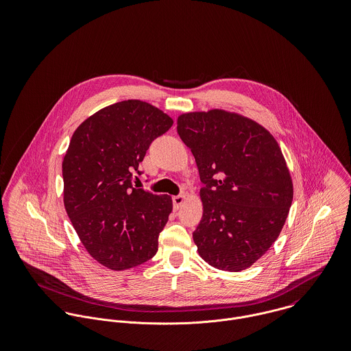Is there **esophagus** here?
Here are the masks:
<instances>
[{
	"mask_svg": "<svg viewBox=\"0 0 351 351\" xmlns=\"http://www.w3.org/2000/svg\"><path fill=\"white\" fill-rule=\"evenodd\" d=\"M171 200H173V206H174V209H176V210H178V209H180V206L182 205V202L185 200V196H184V195H178V196H174Z\"/></svg>",
	"mask_w": 351,
	"mask_h": 351,
	"instance_id": "esophagus-1",
	"label": "esophagus"
}]
</instances>
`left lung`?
Returning <instances> with one entry per match:
<instances>
[{"mask_svg":"<svg viewBox=\"0 0 351 351\" xmlns=\"http://www.w3.org/2000/svg\"><path fill=\"white\" fill-rule=\"evenodd\" d=\"M177 131L204 184L193 232L201 258L227 271L250 267L278 238L293 200L278 143L258 123L219 109L181 114Z\"/></svg>","mask_w":351,"mask_h":351,"instance_id":"obj_1","label":"left lung"}]
</instances>
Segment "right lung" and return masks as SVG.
<instances>
[{
  "mask_svg": "<svg viewBox=\"0 0 351 351\" xmlns=\"http://www.w3.org/2000/svg\"><path fill=\"white\" fill-rule=\"evenodd\" d=\"M171 117L145 101L116 102L73 134L62 163L63 200L88 252L110 270L142 265L158 251L171 197L132 186V174Z\"/></svg>",
  "mask_w": 351,
  "mask_h": 351,
  "instance_id": "obj_1",
  "label": "right lung"
}]
</instances>
